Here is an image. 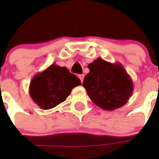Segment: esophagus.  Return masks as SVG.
Instances as JSON below:
<instances>
[{
    "instance_id": "esophagus-1",
    "label": "esophagus",
    "mask_w": 159,
    "mask_h": 159,
    "mask_svg": "<svg viewBox=\"0 0 159 159\" xmlns=\"http://www.w3.org/2000/svg\"><path fill=\"white\" fill-rule=\"evenodd\" d=\"M79 78H80V81H81V83L83 82V80H84V75H79Z\"/></svg>"
}]
</instances>
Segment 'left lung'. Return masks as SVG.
<instances>
[{"label": "left lung", "mask_w": 159, "mask_h": 159, "mask_svg": "<svg viewBox=\"0 0 159 159\" xmlns=\"http://www.w3.org/2000/svg\"><path fill=\"white\" fill-rule=\"evenodd\" d=\"M88 68L90 71L83 85L94 103L107 111L116 110L127 103L134 84L121 64L98 58L88 64Z\"/></svg>", "instance_id": "1"}]
</instances>
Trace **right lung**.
<instances>
[{
  "instance_id": "1",
  "label": "right lung",
  "mask_w": 159,
  "mask_h": 159,
  "mask_svg": "<svg viewBox=\"0 0 159 159\" xmlns=\"http://www.w3.org/2000/svg\"><path fill=\"white\" fill-rule=\"evenodd\" d=\"M79 85H81L80 79L67 67L52 64L32 78L29 94L41 109L48 110L65 101L72 88Z\"/></svg>"
}]
</instances>
